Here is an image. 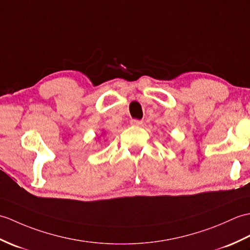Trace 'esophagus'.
Wrapping results in <instances>:
<instances>
[{
	"mask_svg": "<svg viewBox=\"0 0 250 250\" xmlns=\"http://www.w3.org/2000/svg\"><path fill=\"white\" fill-rule=\"evenodd\" d=\"M130 124H131L132 126H142L143 122H142V121H139V120H131Z\"/></svg>",
	"mask_w": 250,
	"mask_h": 250,
	"instance_id": "1",
	"label": "esophagus"
}]
</instances>
